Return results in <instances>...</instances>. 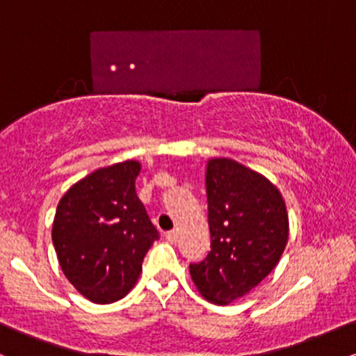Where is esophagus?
Segmentation results:
<instances>
[{"mask_svg":"<svg viewBox=\"0 0 356 356\" xmlns=\"http://www.w3.org/2000/svg\"><path fill=\"white\" fill-rule=\"evenodd\" d=\"M177 238H179V234H177V231H169V232H165V239L169 241V243H175V241H177Z\"/></svg>","mask_w":356,"mask_h":356,"instance_id":"1","label":"esophagus"}]
</instances>
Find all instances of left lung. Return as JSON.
I'll return each mask as SVG.
<instances>
[{
	"mask_svg": "<svg viewBox=\"0 0 356 356\" xmlns=\"http://www.w3.org/2000/svg\"><path fill=\"white\" fill-rule=\"evenodd\" d=\"M206 192L211 251L189 269L206 300L227 305L275 269L288 243V212L264 175L231 159L207 162Z\"/></svg>",
	"mask_w": 356,
	"mask_h": 356,
	"instance_id": "left-lung-1",
	"label": "left lung"
}]
</instances>
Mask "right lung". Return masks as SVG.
<instances>
[{
  "instance_id": "obj_1",
  "label": "right lung",
  "mask_w": 356,
  "mask_h": 356,
  "mask_svg": "<svg viewBox=\"0 0 356 356\" xmlns=\"http://www.w3.org/2000/svg\"><path fill=\"white\" fill-rule=\"evenodd\" d=\"M140 164L125 161L87 175L60 199L51 239L61 271L92 303L122 300L159 231L137 197Z\"/></svg>"
}]
</instances>
